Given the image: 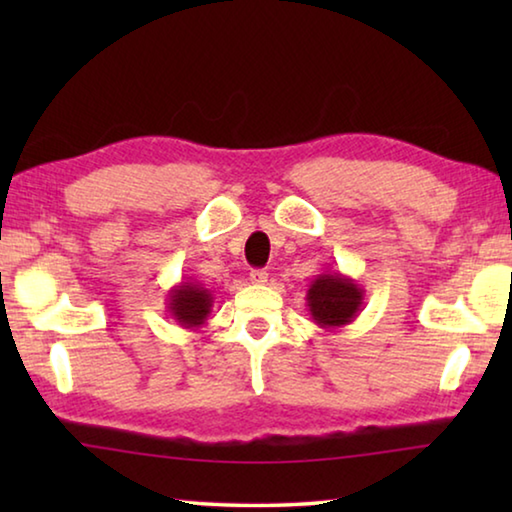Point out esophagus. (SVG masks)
<instances>
[{
	"label": "esophagus",
	"instance_id": "esophagus-1",
	"mask_svg": "<svg viewBox=\"0 0 512 512\" xmlns=\"http://www.w3.org/2000/svg\"><path fill=\"white\" fill-rule=\"evenodd\" d=\"M250 282H253V284H266L268 282V273L262 271V268H255V271H250Z\"/></svg>",
	"mask_w": 512,
	"mask_h": 512
}]
</instances>
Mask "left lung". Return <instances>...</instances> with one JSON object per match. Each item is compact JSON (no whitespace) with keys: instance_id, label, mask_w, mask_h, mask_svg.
<instances>
[{"instance_id":"obj_1","label":"left lung","mask_w":512,"mask_h":512,"mask_svg":"<svg viewBox=\"0 0 512 512\" xmlns=\"http://www.w3.org/2000/svg\"><path fill=\"white\" fill-rule=\"evenodd\" d=\"M311 320L325 332L350 325L363 307V289L343 273H320L307 291Z\"/></svg>"}]
</instances>
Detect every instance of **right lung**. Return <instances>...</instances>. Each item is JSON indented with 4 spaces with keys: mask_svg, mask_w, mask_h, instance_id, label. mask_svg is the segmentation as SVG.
<instances>
[{
    "mask_svg": "<svg viewBox=\"0 0 512 512\" xmlns=\"http://www.w3.org/2000/svg\"><path fill=\"white\" fill-rule=\"evenodd\" d=\"M212 291L201 282L183 280L167 293V311L180 327L198 329L205 325L212 311Z\"/></svg>",
    "mask_w": 512,
    "mask_h": 512,
    "instance_id": "1",
    "label": "right lung"
}]
</instances>
